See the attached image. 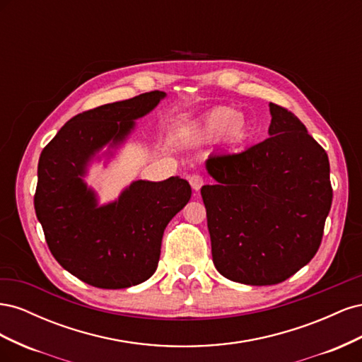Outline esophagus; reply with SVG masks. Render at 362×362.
<instances>
[{"label": "esophagus", "mask_w": 362, "mask_h": 362, "mask_svg": "<svg viewBox=\"0 0 362 362\" xmlns=\"http://www.w3.org/2000/svg\"><path fill=\"white\" fill-rule=\"evenodd\" d=\"M189 182L192 185V189L198 192L204 185V178L201 177V175H198V173H193V175H190V177H189Z\"/></svg>", "instance_id": "34e87169"}]
</instances>
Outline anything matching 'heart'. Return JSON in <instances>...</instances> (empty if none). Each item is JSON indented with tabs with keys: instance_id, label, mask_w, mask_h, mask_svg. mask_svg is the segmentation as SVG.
I'll list each match as a JSON object with an SVG mask.
<instances>
[{
	"instance_id": "heart-1",
	"label": "heart",
	"mask_w": 362,
	"mask_h": 362,
	"mask_svg": "<svg viewBox=\"0 0 362 362\" xmlns=\"http://www.w3.org/2000/svg\"><path fill=\"white\" fill-rule=\"evenodd\" d=\"M246 120L231 107L214 108L196 125V136L201 140H216L223 136H228L231 140H240L246 136Z\"/></svg>"
}]
</instances>
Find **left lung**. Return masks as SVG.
I'll use <instances>...</instances> for the list:
<instances>
[{
	"instance_id": "obj_1",
	"label": "left lung",
	"mask_w": 362,
	"mask_h": 362,
	"mask_svg": "<svg viewBox=\"0 0 362 362\" xmlns=\"http://www.w3.org/2000/svg\"><path fill=\"white\" fill-rule=\"evenodd\" d=\"M269 107V137L208 157L216 182L201 189L214 266L247 286L279 284L308 264L332 204L326 151L287 108Z\"/></svg>"
}]
</instances>
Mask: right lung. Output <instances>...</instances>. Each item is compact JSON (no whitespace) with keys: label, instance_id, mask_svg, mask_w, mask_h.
<instances>
[{"label":"right lung","instance_id":"right-lung-1","mask_svg":"<svg viewBox=\"0 0 362 362\" xmlns=\"http://www.w3.org/2000/svg\"><path fill=\"white\" fill-rule=\"evenodd\" d=\"M166 96L154 90L74 116L43 148L35 210L51 254L74 276L98 288H128L157 270L163 233L190 201V184L170 177L137 180L113 202L98 204L84 177L107 146L113 156Z\"/></svg>","mask_w":362,"mask_h":362}]
</instances>
